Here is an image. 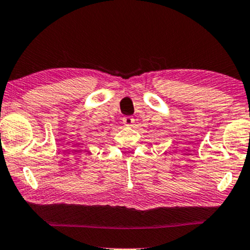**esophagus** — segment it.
Instances as JSON below:
<instances>
[{
  "instance_id": "34e87169",
  "label": "esophagus",
  "mask_w": 250,
  "mask_h": 250,
  "mask_svg": "<svg viewBox=\"0 0 250 250\" xmlns=\"http://www.w3.org/2000/svg\"><path fill=\"white\" fill-rule=\"evenodd\" d=\"M123 124L125 126H128V127H132V126L134 125V119L130 116L124 117V118H123Z\"/></svg>"
}]
</instances>
